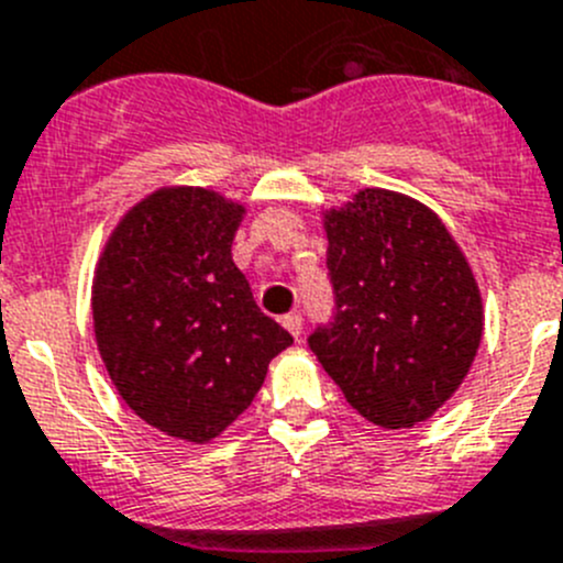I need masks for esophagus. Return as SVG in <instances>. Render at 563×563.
<instances>
[{
  "mask_svg": "<svg viewBox=\"0 0 563 563\" xmlns=\"http://www.w3.org/2000/svg\"><path fill=\"white\" fill-rule=\"evenodd\" d=\"M282 323H285V329L290 331L292 336H301V331H303V318H301V312H290V314H285V318H282Z\"/></svg>",
  "mask_w": 563,
  "mask_h": 563,
  "instance_id": "1",
  "label": "esophagus"
}]
</instances>
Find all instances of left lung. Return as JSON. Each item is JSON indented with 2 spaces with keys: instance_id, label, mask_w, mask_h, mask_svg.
Wrapping results in <instances>:
<instances>
[{
  "instance_id": "obj_1",
  "label": "left lung",
  "mask_w": 563,
  "mask_h": 563,
  "mask_svg": "<svg viewBox=\"0 0 563 563\" xmlns=\"http://www.w3.org/2000/svg\"><path fill=\"white\" fill-rule=\"evenodd\" d=\"M325 234L334 314L309 347L365 420H428L464 382L484 334L467 260L428 207L378 187L331 210Z\"/></svg>"
}]
</instances>
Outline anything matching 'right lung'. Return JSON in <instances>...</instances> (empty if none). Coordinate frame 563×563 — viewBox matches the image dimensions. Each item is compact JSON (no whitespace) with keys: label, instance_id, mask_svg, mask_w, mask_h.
I'll list each match as a JSON object with an SVG mask.
<instances>
[{"label":"right lung","instance_id":"right-lung-1","mask_svg":"<svg viewBox=\"0 0 563 563\" xmlns=\"http://www.w3.org/2000/svg\"><path fill=\"white\" fill-rule=\"evenodd\" d=\"M243 212L205 187H165L126 212L96 267V342L118 395L187 442L232 426L292 345L232 262Z\"/></svg>","mask_w":563,"mask_h":563}]
</instances>
